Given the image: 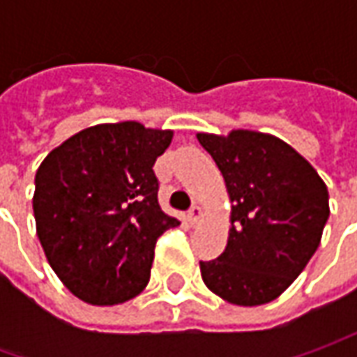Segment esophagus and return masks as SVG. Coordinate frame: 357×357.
<instances>
[{"label": "esophagus", "mask_w": 357, "mask_h": 357, "mask_svg": "<svg viewBox=\"0 0 357 357\" xmlns=\"http://www.w3.org/2000/svg\"><path fill=\"white\" fill-rule=\"evenodd\" d=\"M200 218H202V213H200L199 206H192V208H190V211L186 213V220H188V222H190L192 227H197V225H199Z\"/></svg>", "instance_id": "esophagus-1"}]
</instances>
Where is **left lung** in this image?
<instances>
[{"mask_svg": "<svg viewBox=\"0 0 357 357\" xmlns=\"http://www.w3.org/2000/svg\"><path fill=\"white\" fill-rule=\"evenodd\" d=\"M197 139L222 172L230 199L227 248L200 262L202 280L230 304H268L320 246L328 188L308 160L274 135L236 129Z\"/></svg>", "mask_w": 357, "mask_h": 357, "instance_id": "obj_1", "label": "left lung"}]
</instances>
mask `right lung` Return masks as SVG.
<instances>
[{
    "label": "right lung",
    "mask_w": 357,
    "mask_h": 357,
    "mask_svg": "<svg viewBox=\"0 0 357 357\" xmlns=\"http://www.w3.org/2000/svg\"><path fill=\"white\" fill-rule=\"evenodd\" d=\"M171 141L172 130L137 121L103 123L69 137L39 165L37 236L79 300L123 304L149 284L158 236L181 225L158 206L153 171Z\"/></svg>",
    "instance_id": "1"
}]
</instances>
